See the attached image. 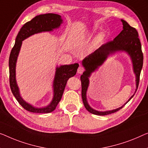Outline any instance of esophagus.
<instances>
[{
  "instance_id": "1",
  "label": "esophagus",
  "mask_w": 148,
  "mask_h": 148,
  "mask_svg": "<svg viewBox=\"0 0 148 148\" xmlns=\"http://www.w3.org/2000/svg\"><path fill=\"white\" fill-rule=\"evenodd\" d=\"M84 71V68L82 66H80L78 68L77 72H78V74H82Z\"/></svg>"
}]
</instances>
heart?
Returning a JSON list of instances; mask_svg holds the SVG:
<instances>
[{"label": "heart", "instance_id": "obj_1", "mask_svg": "<svg viewBox=\"0 0 148 148\" xmlns=\"http://www.w3.org/2000/svg\"><path fill=\"white\" fill-rule=\"evenodd\" d=\"M98 39L100 40H102L103 39V35H102V34L100 35V36H98Z\"/></svg>", "mask_w": 148, "mask_h": 148}]
</instances>
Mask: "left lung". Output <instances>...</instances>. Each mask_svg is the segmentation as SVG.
Returning a JSON list of instances; mask_svg holds the SVG:
<instances>
[{
    "instance_id": "8db88e82",
    "label": "left lung",
    "mask_w": 148,
    "mask_h": 148,
    "mask_svg": "<svg viewBox=\"0 0 148 148\" xmlns=\"http://www.w3.org/2000/svg\"><path fill=\"white\" fill-rule=\"evenodd\" d=\"M123 25V30L112 41L104 44L100 46L95 52L86 57L82 61L85 70L81 75L82 98L84 105L88 112L95 115L104 116L114 113L124 106L129 102L137 91L141 70L143 66V53L142 45L138 38V33L135 28L132 27L124 20L121 19ZM118 52H125L131 58L132 64V69L136 77V90L134 94L122 107L118 109L98 111L94 109L89 105L87 100V91L89 85V78L92 73L97 70L106 61L107 58Z\"/></svg>"
}]
</instances>
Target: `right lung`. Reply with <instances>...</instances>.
Here are the masks:
<instances>
[{
  "mask_svg": "<svg viewBox=\"0 0 148 148\" xmlns=\"http://www.w3.org/2000/svg\"><path fill=\"white\" fill-rule=\"evenodd\" d=\"M62 23L63 20L60 15L53 13L40 14L35 16L31 21L25 24L20 30L15 40L14 47L11 50L8 62L11 91L20 104L29 112L34 113H49L54 111L61 100L68 80L70 77L74 76L76 74L79 64L78 63H74L71 64L56 66L52 82L53 96L51 102L46 106L40 108L35 107L31 103L26 102L22 98L16 82V62L20 50L23 45V41L35 34L45 32H53L54 30L60 28Z\"/></svg>",
  "mask_w": 148,
  "mask_h": 148,
  "instance_id": "1",
  "label": "right lung"
}]
</instances>
